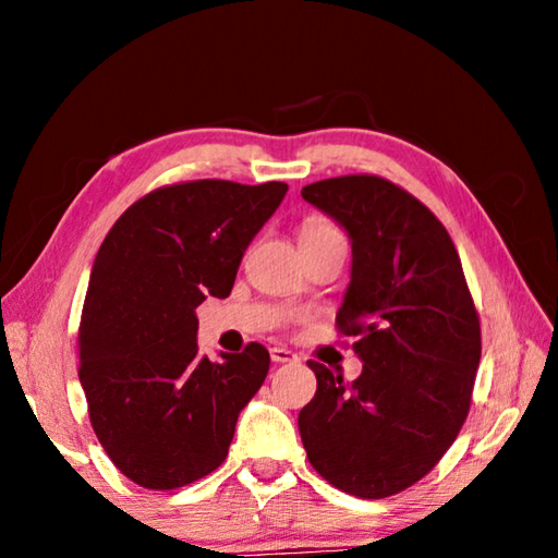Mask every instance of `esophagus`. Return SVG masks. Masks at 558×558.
<instances>
[{"label":"esophagus","mask_w":558,"mask_h":558,"mask_svg":"<svg viewBox=\"0 0 558 558\" xmlns=\"http://www.w3.org/2000/svg\"><path fill=\"white\" fill-rule=\"evenodd\" d=\"M270 359L276 364H288V362H298V354L290 352V349H286V347H272Z\"/></svg>","instance_id":"obj_1"}]
</instances>
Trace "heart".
Wrapping results in <instances>:
<instances>
[{"label":"heart","instance_id":"b5f03b06","mask_svg":"<svg viewBox=\"0 0 558 558\" xmlns=\"http://www.w3.org/2000/svg\"><path fill=\"white\" fill-rule=\"evenodd\" d=\"M332 235H342V231H339L332 221L325 219V216H307V219L300 223L298 241L310 243V241L332 239Z\"/></svg>","mask_w":558,"mask_h":558}]
</instances>
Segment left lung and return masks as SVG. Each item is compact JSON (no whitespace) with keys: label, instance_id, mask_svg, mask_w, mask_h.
<instances>
[{"label":"left lung","instance_id":"8db88e82","mask_svg":"<svg viewBox=\"0 0 558 558\" xmlns=\"http://www.w3.org/2000/svg\"><path fill=\"white\" fill-rule=\"evenodd\" d=\"M302 199L352 239L335 325L364 362L352 384L307 362L317 391L298 415L302 446L342 493L399 495L438 465L468 418L480 315L446 226L399 184L347 174L302 186Z\"/></svg>","mask_w":558,"mask_h":558}]
</instances>
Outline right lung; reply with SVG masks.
<instances>
[{
  "mask_svg": "<svg viewBox=\"0 0 558 558\" xmlns=\"http://www.w3.org/2000/svg\"><path fill=\"white\" fill-rule=\"evenodd\" d=\"M286 192V182L167 184L102 241L81 313L78 379L102 450L135 485L184 487L229 456L270 354L251 342L221 364L199 359L194 310L229 298L243 251Z\"/></svg>",
  "mask_w": 558,
  "mask_h": 558,
  "instance_id": "add662e5",
  "label": "right lung"
}]
</instances>
